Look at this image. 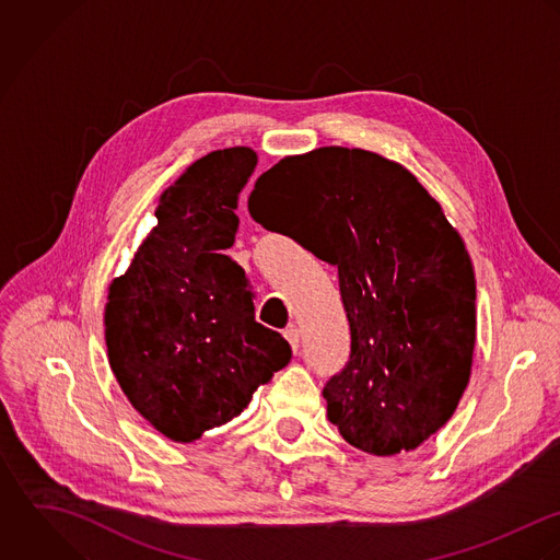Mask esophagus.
<instances>
[{"mask_svg": "<svg viewBox=\"0 0 560 560\" xmlns=\"http://www.w3.org/2000/svg\"><path fill=\"white\" fill-rule=\"evenodd\" d=\"M283 336H285V339L290 341L292 350L296 352V350H299V346H301V334H299V329H296L294 325H290V327L285 329V334H283Z\"/></svg>", "mask_w": 560, "mask_h": 560, "instance_id": "esophagus-1", "label": "esophagus"}]
</instances>
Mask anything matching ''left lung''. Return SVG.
<instances>
[{
  "instance_id": "8db88e82",
  "label": "left lung",
  "mask_w": 560,
  "mask_h": 560,
  "mask_svg": "<svg viewBox=\"0 0 560 560\" xmlns=\"http://www.w3.org/2000/svg\"><path fill=\"white\" fill-rule=\"evenodd\" d=\"M253 221L337 266L350 359L323 396L368 454L435 435L469 383L476 279L458 231L402 164L365 149L288 155L250 192Z\"/></svg>"
}]
</instances>
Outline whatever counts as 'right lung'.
<instances>
[{"instance_id":"add662e5","label":"right lung","mask_w":560,"mask_h":560,"mask_svg":"<svg viewBox=\"0 0 560 560\" xmlns=\"http://www.w3.org/2000/svg\"><path fill=\"white\" fill-rule=\"evenodd\" d=\"M255 166L250 147L219 149L190 164L162 192L158 224L108 288L114 376L131 407L179 444L237 418L292 359L283 337L255 323L250 283L224 255Z\"/></svg>"}]
</instances>
